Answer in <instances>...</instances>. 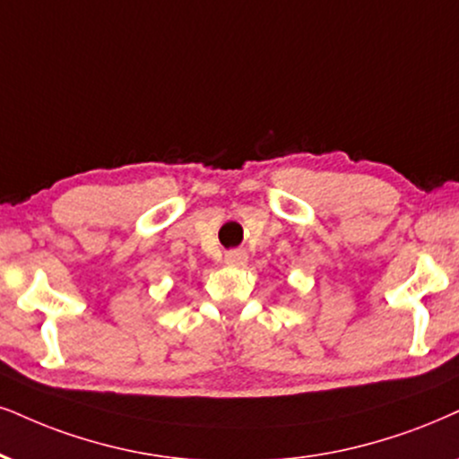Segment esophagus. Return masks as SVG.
<instances>
[{"instance_id":"obj_1","label":"esophagus","mask_w":459,"mask_h":459,"mask_svg":"<svg viewBox=\"0 0 459 459\" xmlns=\"http://www.w3.org/2000/svg\"><path fill=\"white\" fill-rule=\"evenodd\" d=\"M225 262L231 265H242L247 262V253L240 251V248H234V251L225 253Z\"/></svg>"}]
</instances>
